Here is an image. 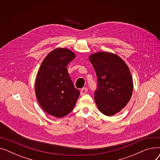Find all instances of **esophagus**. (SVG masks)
<instances>
[{"mask_svg":"<svg viewBox=\"0 0 160 160\" xmlns=\"http://www.w3.org/2000/svg\"><path fill=\"white\" fill-rule=\"evenodd\" d=\"M87 91H88V89H87L86 88H82V89H81V91H80V95H83L86 94V93H87Z\"/></svg>","mask_w":160,"mask_h":160,"instance_id":"obj_1","label":"esophagus"}]
</instances>
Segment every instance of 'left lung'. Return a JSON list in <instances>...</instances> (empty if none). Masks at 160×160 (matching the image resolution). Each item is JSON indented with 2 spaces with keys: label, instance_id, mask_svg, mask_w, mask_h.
<instances>
[{
  "label": "left lung",
  "instance_id": "8db88e82",
  "mask_svg": "<svg viewBox=\"0 0 160 160\" xmlns=\"http://www.w3.org/2000/svg\"><path fill=\"white\" fill-rule=\"evenodd\" d=\"M89 61L97 77L96 104L104 115L112 116L125 107L132 97L133 80L130 71L119 56L110 52L91 54Z\"/></svg>",
  "mask_w": 160,
  "mask_h": 160
}]
</instances>
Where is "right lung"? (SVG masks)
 I'll return each mask as SVG.
<instances>
[{
  "mask_svg": "<svg viewBox=\"0 0 160 160\" xmlns=\"http://www.w3.org/2000/svg\"><path fill=\"white\" fill-rule=\"evenodd\" d=\"M75 57L67 48L54 49L41 63L37 74L35 91L38 101L45 112L58 118L73 110L80 95L67 69Z\"/></svg>",
  "mask_w": 160,
  "mask_h": 160,
  "instance_id": "right-lung-1",
  "label": "right lung"
}]
</instances>
